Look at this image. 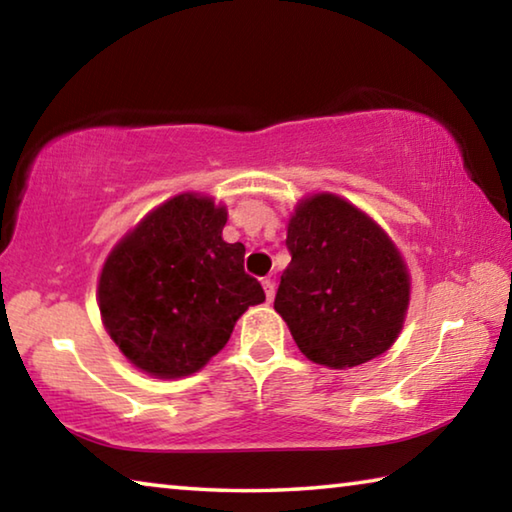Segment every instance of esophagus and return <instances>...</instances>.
Returning a JSON list of instances; mask_svg holds the SVG:
<instances>
[{
    "label": "esophagus",
    "instance_id": "obj_1",
    "mask_svg": "<svg viewBox=\"0 0 512 512\" xmlns=\"http://www.w3.org/2000/svg\"><path fill=\"white\" fill-rule=\"evenodd\" d=\"M262 287H264V291H266V300L271 302V300H273V296H275V282L271 280V277H264V280H262Z\"/></svg>",
    "mask_w": 512,
    "mask_h": 512
}]
</instances>
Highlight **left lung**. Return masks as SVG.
<instances>
[{"instance_id":"1","label":"left lung","mask_w":512,"mask_h":512,"mask_svg":"<svg viewBox=\"0 0 512 512\" xmlns=\"http://www.w3.org/2000/svg\"><path fill=\"white\" fill-rule=\"evenodd\" d=\"M291 264L275 311L309 361L332 370L361 366L397 341L411 300L400 248L345 198L318 192L293 207Z\"/></svg>"}]
</instances>
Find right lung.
Masks as SVG:
<instances>
[{
    "label": "right lung",
    "instance_id": "obj_1",
    "mask_svg": "<svg viewBox=\"0 0 512 512\" xmlns=\"http://www.w3.org/2000/svg\"><path fill=\"white\" fill-rule=\"evenodd\" d=\"M228 210L185 192L155 207L103 262L97 300L119 352L137 370L180 379L228 343L264 289L244 271V244L223 241Z\"/></svg>",
    "mask_w": 512,
    "mask_h": 512
}]
</instances>
